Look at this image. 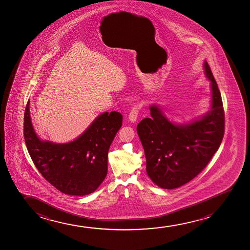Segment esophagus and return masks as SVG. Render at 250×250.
<instances>
[{
    "mask_svg": "<svg viewBox=\"0 0 250 250\" xmlns=\"http://www.w3.org/2000/svg\"><path fill=\"white\" fill-rule=\"evenodd\" d=\"M141 107H142L141 104H137L131 108L130 113H129V120H130V122H133L134 123V122L137 121V115H138Z\"/></svg>",
    "mask_w": 250,
    "mask_h": 250,
    "instance_id": "obj_1",
    "label": "esophagus"
}]
</instances>
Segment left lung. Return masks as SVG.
I'll list each match as a JSON object with an SVG mask.
<instances>
[{"label":"left lung","mask_w":250,"mask_h":250,"mask_svg":"<svg viewBox=\"0 0 250 250\" xmlns=\"http://www.w3.org/2000/svg\"><path fill=\"white\" fill-rule=\"evenodd\" d=\"M204 68L212 89L208 113L191 123L176 125L159 106L152 105L150 118L137 125L147 175L161 188H178L191 181L208 164L222 142L225 134L222 98L207 62Z\"/></svg>","instance_id":"1"}]
</instances>
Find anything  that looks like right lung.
<instances>
[{"instance_id": "right-lung-1", "label": "right lung", "mask_w": 250, "mask_h": 250, "mask_svg": "<svg viewBox=\"0 0 250 250\" xmlns=\"http://www.w3.org/2000/svg\"><path fill=\"white\" fill-rule=\"evenodd\" d=\"M29 106L30 101L24 111V141L42 177L66 195L82 196L95 191L106 178L108 150L122 125V114L102 113L76 140L54 144L35 133Z\"/></svg>"}]
</instances>
